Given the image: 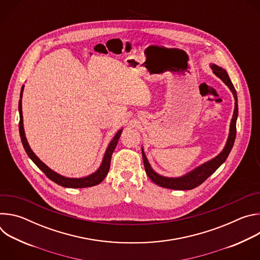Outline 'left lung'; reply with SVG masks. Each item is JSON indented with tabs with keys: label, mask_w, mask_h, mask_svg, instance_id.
<instances>
[{
	"label": "left lung",
	"mask_w": 260,
	"mask_h": 260,
	"mask_svg": "<svg viewBox=\"0 0 260 260\" xmlns=\"http://www.w3.org/2000/svg\"><path fill=\"white\" fill-rule=\"evenodd\" d=\"M210 67L213 70V73L215 75L223 81L224 84L230 88V90L233 92V95L235 98V110H234L233 118L230 125V134L228 137V141L225 143L224 148L218 155H216L214 158L202 164L201 166L194 168L190 172L186 173L185 175H182L180 177H166L156 173L152 169L149 161H148L142 147V156H143V162H144L146 174L155 184L159 185L161 187L174 189V190H190L200 186L205 180H207L222 164L226 160L229 154L232 151V148L236 140L237 119H238V112H239L237 91L230 79L228 72L223 68H221L215 63H211Z\"/></svg>",
	"instance_id": "left-lung-1"
}]
</instances>
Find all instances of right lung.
I'll list each match as a JSON object with an SVG mask.
<instances>
[{
	"label": "right lung",
	"mask_w": 260,
	"mask_h": 260,
	"mask_svg": "<svg viewBox=\"0 0 260 260\" xmlns=\"http://www.w3.org/2000/svg\"><path fill=\"white\" fill-rule=\"evenodd\" d=\"M23 88L24 85H22L21 90H20V100L18 103V111H19V134H20V139H21V143L23 145L24 150L26 152V154L28 155V157L34 161V164L38 167L51 181L55 182L56 184L60 185L62 187H68V188H85V187H91V186H95V185L100 184L107 176L109 169H110V164H111V156L113 154V151L115 150V148L117 146L118 140L121 136L122 129L120 128L115 136L113 137V139L110 141L107 149L105 151L103 160L101 166L99 167V169L93 172L92 174L82 177V178H70V177H64L56 172H54L53 170H51L49 167H47L38 156H37L32 150L30 149V147L27 143L26 137H25V133H24V127H23V117H22V105H21V100H22V93H23Z\"/></svg>",
	"instance_id": "obj_1"
}]
</instances>
